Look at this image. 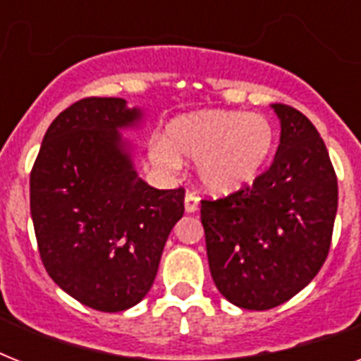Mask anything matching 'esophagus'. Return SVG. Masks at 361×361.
<instances>
[{
	"label": "esophagus",
	"mask_w": 361,
	"mask_h": 361,
	"mask_svg": "<svg viewBox=\"0 0 361 361\" xmlns=\"http://www.w3.org/2000/svg\"><path fill=\"white\" fill-rule=\"evenodd\" d=\"M198 202H200V198L195 195V192H187L185 195V212L187 214H195L198 209Z\"/></svg>",
	"instance_id": "esophagus-1"
}]
</instances>
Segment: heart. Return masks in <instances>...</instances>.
<instances>
[{"label":"heart","instance_id":"heart-1","mask_svg":"<svg viewBox=\"0 0 361 361\" xmlns=\"http://www.w3.org/2000/svg\"><path fill=\"white\" fill-rule=\"evenodd\" d=\"M274 147V129L264 116L240 110H198L166 125V138L153 140L149 157L163 170L197 161L198 181L214 195H232L255 178Z\"/></svg>","mask_w":361,"mask_h":361}]
</instances>
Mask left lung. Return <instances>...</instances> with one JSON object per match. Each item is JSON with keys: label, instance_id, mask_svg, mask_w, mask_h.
Returning <instances> with one entry per match:
<instances>
[{"label": "left lung", "instance_id": "obj_1", "mask_svg": "<svg viewBox=\"0 0 361 361\" xmlns=\"http://www.w3.org/2000/svg\"><path fill=\"white\" fill-rule=\"evenodd\" d=\"M271 110L281 123L271 166L251 187L200 202L215 286L251 311L277 307L314 279L337 214V178L319 130L292 106Z\"/></svg>", "mask_w": 361, "mask_h": 361}]
</instances>
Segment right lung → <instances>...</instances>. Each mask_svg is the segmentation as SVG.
Returning a JSON list of instances; mask_svg holds the SVG:
<instances>
[{
  "label": "right lung",
  "mask_w": 361,
  "mask_h": 361,
  "mask_svg": "<svg viewBox=\"0 0 361 361\" xmlns=\"http://www.w3.org/2000/svg\"><path fill=\"white\" fill-rule=\"evenodd\" d=\"M142 123L144 110L125 99H82L48 127L31 170V219L48 275L104 313L146 298L183 215V189H153L136 172L121 130Z\"/></svg>",
  "instance_id": "1"
}]
</instances>
